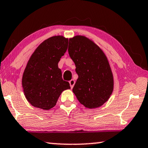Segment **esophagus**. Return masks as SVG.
<instances>
[{
    "label": "esophagus",
    "mask_w": 148,
    "mask_h": 148,
    "mask_svg": "<svg viewBox=\"0 0 148 148\" xmlns=\"http://www.w3.org/2000/svg\"><path fill=\"white\" fill-rule=\"evenodd\" d=\"M75 83V81L74 80H73V79L69 81V84H70V86H71V88L74 86Z\"/></svg>",
    "instance_id": "1"
}]
</instances>
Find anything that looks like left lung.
Here are the masks:
<instances>
[{
  "label": "left lung",
  "mask_w": 148,
  "mask_h": 148,
  "mask_svg": "<svg viewBox=\"0 0 148 148\" xmlns=\"http://www.w3.org/2000/svg\"><path fill=\"white\" fill-rule=\"evenodd\" d=\"M68 52L79 76L73 88L77 100L90 109L102 106L113 90V74L106 55L83 36L70 38Z\"/></svg>",
  "instance_id": "left-lung-1"
}]
</instances>
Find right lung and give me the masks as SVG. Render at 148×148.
Returning <instances> with one entry per match:
<instances>
[{
  "instance_id": "right-lung-1",
  "label": "right lung",
  "mask_w": 148,
  "mask_h": 148,
  "mask_svg": "<svg viewBox=\"0 0 148 148\" xmlns=\"http://www.w3.org/2000/svg\"><path fill=\"white\" fill-rule=\"evenodd\" d=\"M68 39L54 36L45 40L31 56L24 71L22 86L27 100L34 107L48 110L60 94L69 89L62 79L58 62L67 49Z\"/></svg>"
}]
</instances>
